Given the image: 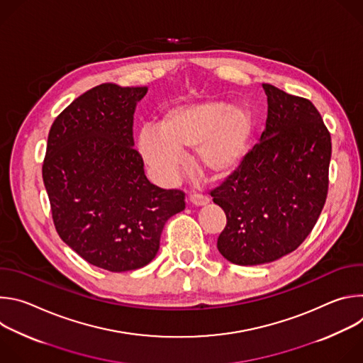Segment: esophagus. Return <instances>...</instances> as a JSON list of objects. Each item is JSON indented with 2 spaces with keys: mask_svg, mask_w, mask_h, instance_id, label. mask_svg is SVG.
Segmentation results:
<instances>
[{
  "mask_svg": "<svg viewBox=\"0 0 363 363\" xmlns=\"http://www.w3.org/2000/svg\"><path fill=\"white\" fill-rule=\"evenodd\" d=\"M189 201H191V203H194L196 206H203L206 203H210V198L202 195V194H191Z\"/></svg>",
  "mask_w": 363,
  "mask_h": 363,
  "instance_id": "obj_1",
  "label": "esophagus"
}]
</instances>
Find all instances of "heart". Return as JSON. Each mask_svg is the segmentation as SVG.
Instances as JSON below:
<instances>
[{
	"label": "heart",
	"instance_id": "obj_1",
	"mask_svg": "<svg viewBox=\"0 0 363 363\" xmlns=\"http://www.w3.org/2000/svg\"><path fill=\"white\" fill-rule=\"evenodd\" d=\"M157 129L139 132L138 149L160 181L174 184L181 168L179 153L194 148V162L202 175L211 179L231 175L248 152L254 122L241 105L202 99L168 109Z\"/></svg>",
	"mask_w": 363,
	"mask_h": 363
}]
</instances>
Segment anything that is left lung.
Here are the masks:
<instances>
[{
	"mask_svg": "<svg viewBox=\"0 0 363 363\" xmlns=\"http://www.w3.org/2000/svg\"><path fill=\"white\" fill-rule=\"evenodd\" d=\"M267 121L241 165L216 189L227 216L217 247L228 262L258 266L294 251L328 196L330 133L310 100L263 84Z\"/></svg>",
	"mask_w": 363,
	"mask_h": 363,
	"instance_id": "8db88e82",
	"label": "left lung"
}]
</instances>
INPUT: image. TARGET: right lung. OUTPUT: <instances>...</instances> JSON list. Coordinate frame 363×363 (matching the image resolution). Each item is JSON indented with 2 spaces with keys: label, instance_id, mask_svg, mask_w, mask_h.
Masks as SVG:
<instances>
[{
  "label": "right lung",
  "instance_id": "right-lung-1",
  "mask_svg": "<svg viewBox=\"0 0 363 363\" xmlns=\"http://www.w3.org/2000/svg\"><path fill=\"white\" fill-rule=\"evenodd\" d=\"M147 87L96 86L51 125L43 181L60 238L82 258L113 273L150 263L165 223L185 194L147 181L133 149V113Z\"/></svg>",
  "mask_w": 363,
  "mask_h": 363
}]
</instances>
